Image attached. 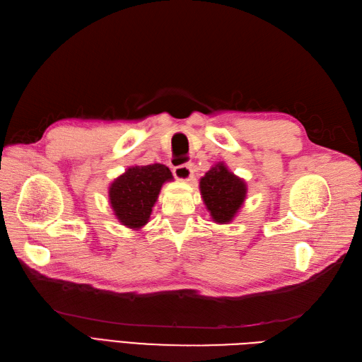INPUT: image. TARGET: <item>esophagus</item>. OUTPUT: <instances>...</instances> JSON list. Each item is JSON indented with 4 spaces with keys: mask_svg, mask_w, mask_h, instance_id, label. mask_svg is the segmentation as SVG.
I'll return each instance as SVG.
<instances>
[{
    "mask_svg": "<svg viewBox=\"0 0 362 362\" xmlns=\"http://www.w3.org/2000/svg\"><path fill=\"white\" fill-rule=\"evenodd\" d=\"M173 175H175V178L180 181H190L193 177V164L192 163L180 164V166L173 169Z\"/></svg>",
    "mask_w": 362,
    "mask_h": 362,
    "instance_id": "esophagus-1",
    "label": "esophagus"
}]
</instances>
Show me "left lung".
<instances>
[{
	"label": "left lung",
	"mask_w": 362,
	"mask_h": 362,
	"mask_svg": "<svg viewBox=\"0 0 362 362\" xmlns=\"http://www.w3.org/2000/svg\"><path fill=\"white\" fill-rule=\"evenodd\" d=\"M199 189L206 210L216 223H229L245 204L247 187L223 163H217L201 178Z\"/></svg>",
	"instance_id": "8db88e82"
}]
</instances>
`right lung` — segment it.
<instances>
[{
    "label": "right lung",
    "mask_w": 362,
    "mask_h": 362,
    "mask_svg": "<svg viewBox=\"0 0 362 362\" xmlns=\"http://www.w3.org/2000/svg\"><path fill=\"white\" fill-rule=\"evenodd\" d=\"M172 172L164 164L128 168L108 189V199L117 221L131 229H140L149 221L161 185L172 181Z\"/></svg>",
    "instance_id": "1"
}]
</instances>
